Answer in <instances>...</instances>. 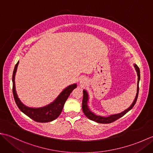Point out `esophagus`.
I'll return each instance as SVG.
<instances>
[{
	"mask_svg": "<svg viewBox=\"0 0 153 153\" xmlns=\"http://www.w3.org/2000/svg\"><path fill=\"white\" fill-rule=\"evenodd\" d=\"M86 82H87V79H85V78H83L82 79H81V81H80V84L82 85H85Z\"/></svg>",
	"mask_w": 153,
	"mask_h": 153,
	"instance_id": "obj_1",
	"label": "esophagus"
}]
</instances>
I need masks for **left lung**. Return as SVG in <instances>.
I'll list each match as a JSON object with an SVG mask.
<instances>
[{
	"label": "left lung",
	"instance_id": "8db88e82",
	"mask_svg": "<svg viewBox=\"0 0 153 153\" xmlns=\"http://www.w3.org/2000/svg\"><path fill=\"white\" fill-rule=\"evenodd\" d=\"M134 67L135 68L136 71H137L138 79H137V93H136L135 98L134 100V102H133V103L131 104V105L129 106L128 109L125 110L123 112H122L121 113H119V114H112V115H110L108 117L97 116L95 114H94L89 110L88 105H87V102H88V100H89L88 93H87V92L85 90H83V100H82V109H83V112L84 113V114H85L87 117V118L90 120H93V121H95V122H97V123H112L113 122L116 121V120L120 118L123 116H124L127 112H129V110H130L133 108V107L134 106L135 104L136 101H137V99L138 93H139V80H140V70H139V68L136 64H134Z\"/></svg>",
	"mask_w": 153,
	"mask_h": 153
}]
</instances>
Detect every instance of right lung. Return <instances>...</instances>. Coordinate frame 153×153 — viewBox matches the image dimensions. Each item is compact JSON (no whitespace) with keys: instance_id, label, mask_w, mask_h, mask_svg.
Listing matches in <instances>:
<instances>
[{"instance_id":"obj_1","label":"right lung","mask_w":153,"mask_h":153,"mask_svg":"<svg viewBox=\"0 0 153 153\" xmlns=\"http://www.w3.org/2000/svg\"><path fill=\"white\" fill-rule=\"evenodd\" d=\"M18 64L19 61L16 64L14 71H13L12 92L15 102L18 106L19 109L23 113H24L25 115H27L30 118L33 120L34 121L37 122H49L56 119L60 116L62 110L63 109L64 103L66 101L70 93L75 88L77 87L76 84L74 83L67 87L66 89H64L61 92V93L57 97V98L53 102H51L46 106L41 107V108H30V107L24 105L21 102V100L18 98L17 93H16L15 87V75L16 73V70H17Z\"/></svg>"}]
</instances>
